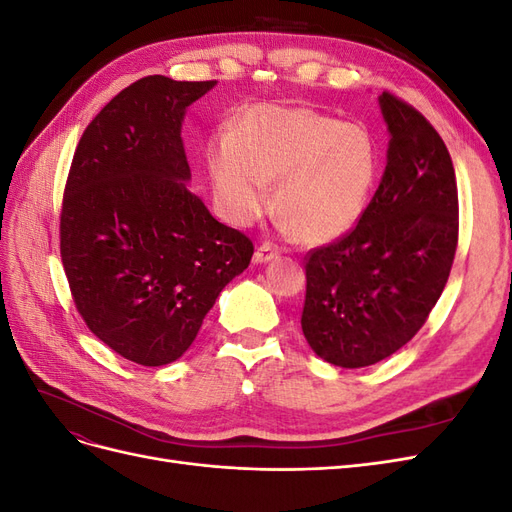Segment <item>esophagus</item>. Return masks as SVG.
<instances>
[{
    "label": "esophagus",
    "instance_id": "esophagus-1",
    "mask_svg": "<svg viewBox=\"0 0 512 512\" xmlns=\"http://www.w3.org/2000/svg\"><path fill=\"white\" fill-rule=\"evenodd\" d=\"M273 258H277L275 247L271 243H262L254 254V265H265V262H271Z\"/></svg>",
    "mask_w": 512,
    "mask_h": 512
}]
</instances>
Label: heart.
<instances>
[{"label":"heart","instance_id":"1","mask_svg":"<svg viewBox=\"0 0 512 512\" xmlns=\"http://www.w3.org/2000/svg\"><path fill=\"white\" fill-rule=\"evenodd\" d=\"M207 168L228 222L258 220L275 183L284 230L305 243H331L363 215L378 179L380 149L361 123L309 108L254 106L232 123L230 134L211 138Z\"/></svg>","mask_w":512,"mask_h":512}]
</instances>
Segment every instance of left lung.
I'll return each instance as SVG.
<instances>
[{
	"label": "left lung",
	"instance_id": "1",
	"mask_svg": "<svg viewBox=\"0 0 512 512\" xmlns=\"http://www.w3.org/2000/svg\"><path fill=\"white\" fill-rule=\"evenodd\" d=\"M386 168L359 224L307 258L301 329L320 359L356 369L406 346L438 303L459 232L455 168L431 123L378 96Z\"/></svg>",
	"mask_w": 512,
	"mask_h": 512
}]
</instances>
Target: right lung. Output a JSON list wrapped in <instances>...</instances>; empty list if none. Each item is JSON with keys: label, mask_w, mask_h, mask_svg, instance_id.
Listing matches in <instances>:
<instances>
[{"label": "right lung", "mask_w": 512, "mask_h": 512, "mask_svg": "<svg viewBox=\"0 0 512 512\" xmlns=\"http://www.w3.org/2000/svg\"><path fill=\"white\" fill-rule=\"evenodd\" d=\"M215 81L145 76L108 102L76 147L61 262L89 331L145 367L177 361L254 245L188 190L181 123Z\"/></svg>", "instance_id": "right-lung-1"}]
</instances>
